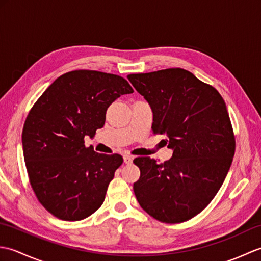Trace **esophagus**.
<instances>
[{"mask_svg": "<svg viewBox=\"0 0 261 261\" xmlns=\"http://www.w3.org/2000/svg\"><path fill=\"white\" fill-rule=\"evenodd\" d=\"M123 160H124L125 164H131L132 160H134V157L130 156V154H124Z\"/></svg>", "mask_w": 261, "mask_h": 261, "instance_id": "1", "label": "esophagus"}]
</instances>
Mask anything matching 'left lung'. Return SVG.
<instances>
[{"label": "left lung", "mask_w": 261, "mask_h": 261, "mask_svg": "<svg viewBox=\"0 0 261 261\" xmlns=\"http://www.w3.org/2000/svg\"><path fill=\"white\" fill-rule=\"evenodd\" d=\"M127 80L150 104L152 132L167 135L173 157L158 164L134 160L140 206L163 223H181L201 213L222 186L236 151L224 99L213 86L182 68L130 74Z\"/></svg>", "instance_id": "1"}]
</instances>
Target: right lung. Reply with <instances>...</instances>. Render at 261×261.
<instances>
[{"label":"right lung","instance_id":"right-lung-1","mask_svg":"<svg viewBox=\"0 0 261 261\" xmlns=\"http://www.w3.org/2000/svg\"><path fill=\"white\" fill-rule=\"evenodd\" d=\"M134 88L123 77L97 70L68 71L55 81L28 114L22 147L29 181L38 201L64 221L86 219L103 204L121 154L85 147L107 110Z\"/></svg>","mask_w":261,"mask_h":261}]
</instances>
